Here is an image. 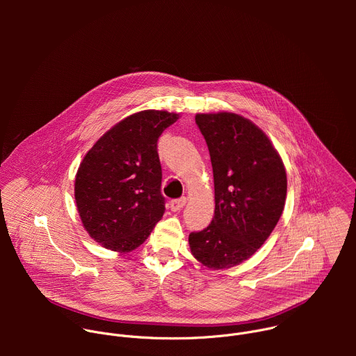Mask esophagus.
<instances>
[{"instance_id": "obj_1", "label": "esophagus", "mask_w": 356, "mask_h": 356, "mask_svg": "<svg viewBox=\"0 0 356 356\" xmlns=\"http://www.w3.org/2000/svg\"><path fill=\"white\" fill-rule=\"evenodd\" d=\"M186 206V197H180L177 200L170 201V209L172 211H180Z\"/></svg>"}]
</instances>
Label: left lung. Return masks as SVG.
<instances>
[{"label":"left lung","mask_w":356,"mask_h":356,"mask_svg":"<svg viewBox=\"0 0 356 356\" xmlns=\"http://www.w3.org/2000/svg\"><path fill=\"white\" fill-rule=\"evenodd\" d=\"M213 165L216 210L211 224L188 235L193 257L211 269L242 264L275 229L286 201L283 162L269 138L232 114H197Z\"/></svg>","instance_id":"left-lung-1"}]
</instances>
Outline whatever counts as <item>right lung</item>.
I'll return each mask as SVG.
<instances>
[{
	"label": "right lung",
	"instance_id": "obj_1",
	"mask_svg": "<svg viewBox=\"0 0 356 356\" xmlns=\"http://www.w3.org/2000/svg\"><path fill=\"white\" fill-rule=\"evenodd\" d=\"M177 114L146 110L129 115L87 152L74 184L86 231L101 245L131 252L165 214L158 139Z\"/></svg>",
	"mask_w": 356,
	"mask_h": 356
}]
</instances>
